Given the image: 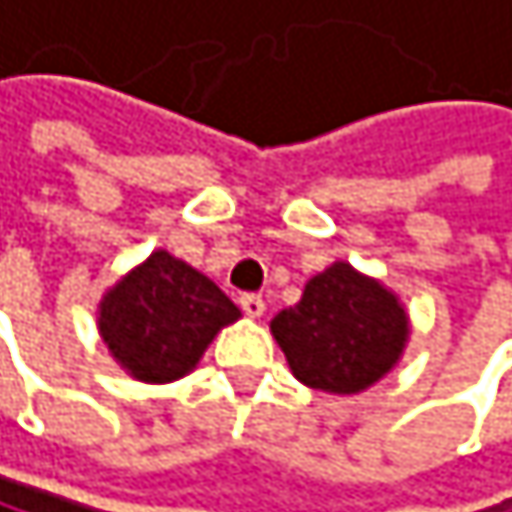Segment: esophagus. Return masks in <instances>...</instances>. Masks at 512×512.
I'll list each match as a JSON object with an SVG mask.
<instances>
[{"label":"esophagus","instance_id":"34e87169","mask_svg":"<svg viewBox=\"0 0 512 512\" xmlns=\"http://www.w3.org/2000/svg\"><path fill=\"white\" fill-rule=\"evenodd\" d=\"M239 307H242V313L251 316V319L264 316V310H267V304H264L261 294H242V298H239Z\"/></svg>","mask_w":512,"mask_h":512}]
</instances>
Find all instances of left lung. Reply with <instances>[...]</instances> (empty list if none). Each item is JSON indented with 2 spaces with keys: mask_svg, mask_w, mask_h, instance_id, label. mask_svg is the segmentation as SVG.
Listing matches in <instances>:
<instances>
[{
  "mask_svg": "<svg viewBox=\"0 0 512 512\" xmlns=\"http://www.w3.org/2000/svg\"><path fill=\"white\" fill-rule=\"evenodd\" d=\"M291 375L322 393H362L399 362L408 316L393 291L334 261L270 322Z\"/></svg>",
  "mask_w": 512,
  "mask_h": 512,
  "instance_id": "left-lung-1",
  "label": "left lung"
}]
</instances>
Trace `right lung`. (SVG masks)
Segmentation results:
<instances>
[{
    "label": "right lung",
    "mask_w": 512,
    "mask_h": 512,
    "mask_svg": "<svg viewBox=\"0 0 512 512\" xmlns=\"http://www.w3.org/2000/svg\"><path fill=\"white\" fill-rule=\"evenodd\" d=\"M242 313L208 276L153 251L97 307V328L131 378L168 384L196 368L205 347Z\"/></svg>",
    "instance_id": "1"
}]
</instances>
